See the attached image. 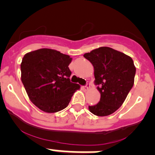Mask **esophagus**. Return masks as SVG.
<instances>
[{
	"mask_svg": "<svg viewBox=\"0 0 155 155\" xmlns=\"http://www.w3.org/2000/svg\"><path fill=\"white\" fill-rule=\"evenodd\" d=\"M90 84H89V83H87L85 86H84V87H83V90H85V91H87V90H88L89 89H90Z\"/></svg>",
	"mask_w": 155,
	"mask_h": 155,
	"instance_id": "34e87169",
	"label": "esophagus"
}]
</instances>
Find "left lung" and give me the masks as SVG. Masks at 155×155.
<instances>
[{
	"instance_id": "obj_1",
	"label": "left lung",
	"mask_w": 155,
	"mask_h": 155,
	"mask_svg": "<svg viewBox=\"0 0 155 155\" xmlns=\"http://www.w3.org/2000/svg\"><path fill=\"white\" fill-rule=\"evenodd\" d=\"M84 56L93 65L94 83L101 94L99 102L89 106V110L100 117L111 114L121 106L134 84L133 59L108 47L95 49Z\"/></svg>"
}]
</instances>
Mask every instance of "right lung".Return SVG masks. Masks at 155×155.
Masks as SVG:
<instances>
[{
  "label": "right lung",
  "mask_w": 155,
  "mask_h": 155,
  "mask_svg": "<svg viewBox=\"0 0 155 155\" xmlns=\"http://www.w3.org/2000/svg\"><path fill=\"white\" fill-rule=\"evenodd\" d=\"M68 55L43 48L28 53L21 63V80L30 100L43 111L54 113L68 106L80 88L71 83Z\"/></svg>",
  "instance_id": "obj_1"
}]
</instances>
